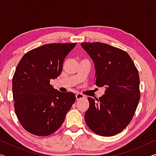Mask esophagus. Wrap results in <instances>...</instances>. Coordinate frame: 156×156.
Wrapping results in <instances>:
<instances>
[{
	"instance_id": "1",
	"label": "esophagus",
	"mask_w": 156,
	"mask_h": 156,
	"mask_svg": "<svg viewBox=\"0 0 156 156\" xmlns=\"http://www.w3.org/2000/svg\"><path fill=\"white\" fill-rule=\"evenodd\" d=\"M76 100H81V99H83L85 98V96H84L83 94H82L80 93H77L76 94Z\"/></svg>"
}]
</instances>
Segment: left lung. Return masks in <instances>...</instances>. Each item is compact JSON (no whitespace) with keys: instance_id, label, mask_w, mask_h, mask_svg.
I'll use <instances>...</instances> for the list:
<instances>
[{"instance_id":"left-lung-1","label":"left lung","mask_w":156,"mask_h":156,"mask_svg":"<svg viewBox=\"0 0 156 156\" xmlns=\"http://www.w3.org/2000/svg\"><path fill=\"white\" fill-rule=\"evenodd\" d=\"M81 46L94 62L97 87H106L105 94L96 101L87 98L89 107L84 114L85 122L98 135H116L127 126L138 107V71L122 49L99 42L83 43Z\"/></svg>"}]
</instances>
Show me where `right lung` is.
I'll return each mask as SVG.
<instances>
[{
    "instance_id": "add662e5",
    "label": "right lung",
    "mask_w": 156,
    "mask_h": 156,
    "mask_svg": "<svg viewBox=\"0 0 156 156\" xmlns=\"http://www.w3.org/2000/svg\"><path fill=\"white\" fill-rule=\"evenodd\" d=\"M74 43H51L26 53L12 78L14 111L20 125L34 135L47 136L60 128L76 100L50 84L62 70L63 61Z\"/></svg>"
}]
</instances>
